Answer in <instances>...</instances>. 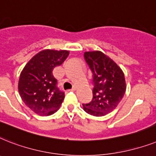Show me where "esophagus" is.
<instances>
[{
  "mask_svg": "<svg viewBox=\"0 0 156 156\" xmlns=\"http://www.w3.org/2000/svg\"><path fill=\"white\" fill-rule=\"evenodd\" d=\"M76 86H73L71 90H72V91H75V90H76Z\"/></svg>",
  "mask_w": 156,
  "mask_h": 156,
  "instance_id": "1",
  "label": "esophagus"
}]
</instances>
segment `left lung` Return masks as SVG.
I'll use <instances>...</instances> for the list:
<instances>
[{"label":"left lung","mask_w":156,"mask_h":156,"mask_svg":"<svg viewBox=\"0 0 156 156\" xmlns=\"http://www.w3.org/2000/svg\"><path fill=\"white\" fill-rule=\"evenodd\" d=\"M84 58L93 74V101L83 104L84 111L102 117L115 109L126 90L124 72L108 55L100 51L84 52Z\"/></svg>","instance_id":"8db88e82"}]
</instances>
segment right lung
I'll return each instance as SVG.
<instances>
[{
  "label": "right lung",
  "instance_id": "1",
  "mask_svg": "<svg viewBox=\"0 0 156 156\" xmlns=\"http://www.w3.org/2000/svg\"><path fill=\"white\" fill-rule=\"evenodd\" d=\"M68 55L69 51L66 50H43L32 57L22 69L18 92L26 105L38 115H51L63 103L65 95L56 87L52 71L61 65Z\"/></svg>",
  "mask_w": 156,
  "mask_h": 156
}]
</instances>
